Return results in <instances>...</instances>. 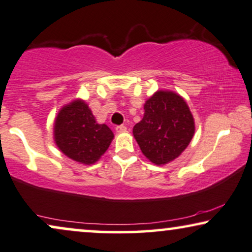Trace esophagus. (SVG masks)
Wrapping results in <instances>:
<instances>
[{
	"instance_id": "esophagus-1",
	"label": "esophagus",
	"mask_w": 252,
	"mask_h": 252,
	"mask_svg": "<svg viewBox=\"0 0 252 252\" xmlns=\"http://www.w3.org/2000/svg\"><path fill=\"white\" fill-rule=\"evenodd\" d=\"M126 131V126H116V132L117 133H122Z\"/></svg>"
}]
</instances>
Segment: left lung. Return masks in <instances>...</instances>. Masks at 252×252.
<instances>
[{"label": "left lung", "instance_id": "1", "mask_svg": "<svg viewBox=\"0 0 252 252\" xmlns=\"http://www.w3.org/2000/svg\"><path fill=\"white\" fill-rule=\"evenodd\" d=\"M195 122L183 96L157 91L144 103V116L132 133L143 155L156 165L177 159L192 141Z\"/></svg>", "mask_w": 252, "mask_h": 252}]
</instances>
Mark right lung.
Instances as JSON below:
<instances>
[{"label":"right lung","instance_id":"obj_1","mask_svg":"<svg viewBox=\"0 0 252 252\" xmlns=\"http://www.w3.org/2000/svg\"><path fill=\"white\" fill-rule=\"evenodd\" d=\"M56 145L69 159L93 165L104 155L114 139L107 124L96 122L85 100L75 98L60 108L53 124Z\"/></svg>","mask_w":252,"mask_h":252}]
</instances>
